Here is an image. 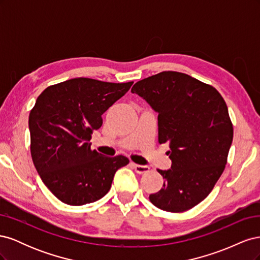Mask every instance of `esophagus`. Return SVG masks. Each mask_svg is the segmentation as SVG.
<instances>
[{"label":"esophagus","mask_w":260,"mask_h":260,"mask_svg":"<svg viewBox=\"0 0 260 260\" xmlns=\"http://www.w3.org/2000/svg\"><path fill=\"white\" fill-rule=\"evenodd\" d=\"M133 169H135L138 174L140 175H143V174H147L149 171V167L148 166H143V165H138V164H131Z\"/></svg>","instance_id":"1"}]
</instances>
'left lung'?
<instances>
[{
  "instance_id": "8db88e82",
  "label": "left lung",
  "mask_w": 260,
  "mask_h": 260,
  "mask_svg": "<svg viewBox=\"0 0 260 260\" xmlns=\"http://www.w3.org/2000/svg\"><path fill=\"white\" fill-rule=\"evenodd\" d=\"M131 92L158 113V142L169 145L172 162L158 169L164 184L149 201L170 212L191 209L207 198L226 165L233 125L224 100L214 86L178 72L145 78Z\"/></svg>"
}]
</instances>
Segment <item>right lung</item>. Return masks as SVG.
Segmentation results:
<instances>
[{
	"label": "right lung",
	"instance_id": "add662e5",
	"mask_svg": "<svg viewBox=\"0 0 260 260\" xmlns=\"http://www.w3.org/2000/svg\"><path fill=\"white\" fill-rule=\"evenodd\" d=\"M131 82L74 78L48 86L29 115L30 152L46 187L62 203L80 206L103 198L125 156L107 157L91 149L93 130L123 96Z\"/></svg>",
	"mask_w": 260,
	"mask_h": 260
}]
</instances>
